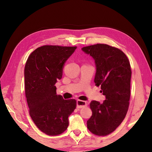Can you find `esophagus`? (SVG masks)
I'll list each match as a JSON object with an SVG mask.
<instances>
[{"label": "esophagus", "mask_w": 152, "mask_h": 152, "mask_svg": "<svg viewBox=\"0 0 152 152\" xmlns=\"http://www.w3.org/2000/svg\"><path fill=\"white\" fill-rule=\"evenodd\" d=\"M87 106V103L84 101H82L78 99L77 101V108H82Z\"/></svg>", "instance_id": "esophagus-1"}]
</instances>
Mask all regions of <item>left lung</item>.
<instances>
[{"instance_id":"1","label":"left lung","mask_w":152,"mask_h":152,"mask_svg":"<svg viewBox=\"0 0 152 152\" xmlns=\"http://www.w3.org/2000/svg\"><path fill=\"white\" fill-rule=\"evenodd\" d=\"M82 50L94 59V83L101 86L105 96L102 103L91 102L93 114L87 121V126L96 135H108L120 125L127 112L131 93L130 63L122 50L107 44H97Z\"/></svg>"}]
</instances>
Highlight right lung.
<instances>
[{"label":"right lung","instance_id":"right-lung-1","mask_svg":"<svg viewBox=\"0 0 152 152\" xmlns=\"http://www.w3.org/2000/svg\"><path fill=\"white\" fill-rule=\"evenodd\" d=\"M76 49L44 45L32 52L26 63L25 95L30 115L37 127L49 136L59 135L66 129L68 117L76 108V100L57 95L55 86Z\"/></svg>","mask_w":152,"mask_h":152}]
</instances>
